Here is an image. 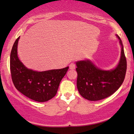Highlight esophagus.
<instances>
[{
  "label": "esophagus",
  "instance_id": "obj_1",
  "mask_svg": "<svg viewBox=\"0 0 134 134\" xmlns=\"http://www.w3.org/2000/svg\"><path fill=\"white\" fill-rule=\"evenodd\" d=\"M69 68L71 69H74L76 68V63H71L70 65H69Z\"/></svg>",
  "mask_w": 134,
  "mask_h": 134
}]
</instances>
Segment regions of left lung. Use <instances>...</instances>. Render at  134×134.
<instances>
[{
  "label": "left lung",
  "mask_w": 134,
  "mask_h": 134,
  "mask_svg": "<svg viewBox=\"0 0 134 134\" xmlns=\"http://www.w3.org/2000/svg\"><path fill=\"white\" fill-rule=\"evenodd\" d=\"M121 45V55L118 65L115 69L103 71L89 60L76 63L77 72V87L80 95L89 100L103 99L113 94L122 85L125 78L127 61Z\"/></svg>",
  "instance_id": "left-lung-1"
}]
</instances>
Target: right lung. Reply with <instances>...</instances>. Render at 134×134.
Here are the masks:
<instances>
[{
	"mask_svg": "<svg viewBox=\"0 0 134 134\" xmlns=\"http://www.w3.org/2000/svg\"><path fill=\"white\" fill-rule=\"evenodd\" d=\"M18 37L10 54V71L16 88L25 96L38 102H46L55 96L60 83L69 67L37 72L27 69L18 57Z\"/></svg>",
	"mask_w": 134,
	"mask_h": 134,
	"instance_id": "add662e5",
	"label": "right lung"
}]
</instances>
